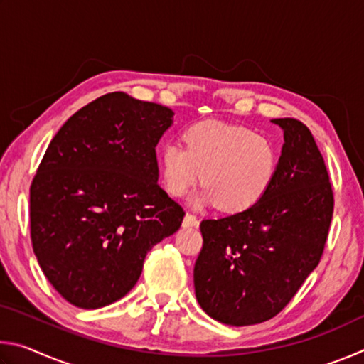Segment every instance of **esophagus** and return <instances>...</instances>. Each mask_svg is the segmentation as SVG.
Here are the masks:
<instances>
[{
	"label": "esophagus",
	"mask_w": 364,
	"mask_h": 364,
	"mask_svg": "<svg viewBox=\"0 0 364 364\" xmlns=\"http://www.w3.org/2000/svg\"><path fill=\"white\" fill-rule=\"evenodd\" d=\"M197 225H199V220H197L196 215H193V213H186V215H184L183 226L189 228V226H197Z\"/></svg>",
	"instance_id": "esophagus-1"
}]
</instances>
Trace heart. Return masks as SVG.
Instances as JSON below:
<instances>
[{
    "label": "heart",
    "instance_id": "obj_1",
    "mask_svg": "<svg viewBox=\"0 0 364 364\" xmlns=\"http://www.w3.org/2000/svg\"><path fill=\"white\" fill-rule=\"evenodd\" d=\"M183 141H170L160 151L164 183L171 196H184L200 178L205 186L196 196V205L217 204L220 210L239 213L257 205L273 184L276 147L249 128L197 122L184 130Z\"/></svg>",
    "mask_w": 364,
    "mask_h": 364
}]
</instances>
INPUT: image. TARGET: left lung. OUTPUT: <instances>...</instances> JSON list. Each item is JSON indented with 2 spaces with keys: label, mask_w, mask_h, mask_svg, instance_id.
<instances>
[{
  "label": "left lung",
  "mask_w": 364,
  "mask_h": 364,
  "mask_svg": "<svg viewBox=\"0 0 364 364\" xmlns=\"http://www.w3.org/2000/svg\"><path fill=\"white\" fill-rule=\"evenodd\" d=\"M273 123L284 144L268 193L249 210L200 223L196 299L223 324L278 315L318 267L328 239L334 193L315 138L300 120Z\"/></svg>",
  "instance_id": "8db88e82"
}]
</instances>
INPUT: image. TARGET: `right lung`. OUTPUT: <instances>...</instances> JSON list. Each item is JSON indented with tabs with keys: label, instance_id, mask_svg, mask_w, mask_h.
<instances>
[{
	"label": "right lung",
	"instance_id": "add662e5",
	"mask_svg": "<svg viewBox=\"0 0 364 364\" xmlns=\"http://www.w3.org/2000/svg\"><path fill=\"white\" fill-rule=\"evenodd\" d=\"M173 110L122 91L86 104L49 143L30 186V237L53 287L85 310L136 284L146 254L180 230L156 146Z\"/></svg>",
	"mask_w": 364,
	"mask_h": 364
}]
</instances>
